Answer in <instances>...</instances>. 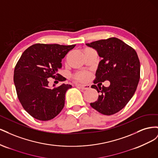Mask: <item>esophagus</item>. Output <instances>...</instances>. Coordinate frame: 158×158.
Listing matches in <instances>:
<instances>
[{
  "label": "esophagus",
  "instance_id": "obj_1",
  "mask_svg": "<svg viewBox=\"0 0 158 158\" xmlns=\"http://www.w3.org/2000/svg\"><path fill=\"white\" fill-rule=\"evenodd\" d=\"M76 87H79L80 88H81L82 89H88L90 88V85H88V84H86V85H80V84H76Z\"/></svg>",
  "mask_w": 158,
  "mask_h": 158
}]
</instances>
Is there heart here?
Masks as SVG:
<instances>
[{"mask_svg":"<svg viewBox=\"0 0 158 158\" xmlns=\"http://www.w3.org/2000/svg\"><path fill=\"white\" fill-rule=\"evenodd\" d=\"M90 77V74L86 72H82V73H76L73 76V78L75 80L78 82H85Z\"/></svg>","mask_w":158,"mask_h":158,"instance_id":"heart-1","label":"heart"}]
</instances>
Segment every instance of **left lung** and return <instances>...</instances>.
I'll return each mask as SVG.
<instances>
[{
	"mask_svg": "<svg viewBox=\"0 0 158 158\" xmlns=\"http://www.w3.org/2000/svg\"><path fill=\"white\" fill-rule=\"evenodd\" d=\"M95 49L102 60L95 73L94 84L109 80V87L92 88L100 92L96 102L90 106L105 115L121 111L135 94L140 80V65L132 47L116 37L95 41L85 44ZM101 84L102 83H99Z\"/></svg>",
	"mask_w": 158,
	"mask_h": 158,
	"instance_id": "1",
	"label": "left lung"
}]
</instances>
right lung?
I'll use <instances>...</instances> for the list:
<instances>
[{
  "mask_svg": "<svg viewBox=\"0 0 158 158\" xmlns=\"http://www.w3.org/2000/svg\"><path fill=\"white\" fill-rule=\"evenodd\" d=\"M75 45L34 44L25 50L18 60L14 82L19 101L33 118L51 120L63 109L65 94L72 85L63 84L50 88L47 78L64 80L58 70L62 67V59Z\"/></svg>",
  "mask_w": 158,
  "mask_h": 158,
  "instance_id": "right-lung-1",
  "label": "right lung"
}]
</instances>
